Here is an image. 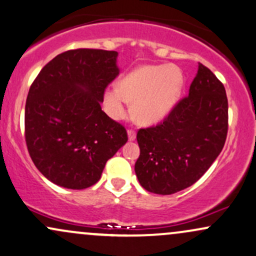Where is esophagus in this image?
Instances as JSON below:
<instances>
[{"mask_svg":"<svg viewBox=\"0 0 256 256\" xmlns=\"http://www.w3.org/2000/svg\"><path fill=\"white\" fill-rule=\"evenodd\" d=\"M135 138H136V133H135V130H133V129H129V130H128V139H129V141L135 140Z\"/></svg>","mask_w":256,"mask_h":256,"instance_id":"34e87169","label":"esophagus"}]
</instances>
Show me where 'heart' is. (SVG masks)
Segmentation results:
<instances>
[{"instance_id": "b5f03b06", "label": "heart", "mask_w": 256, "mask_h": 256, "mask_svg": "<svg viewBox=\"0 0 256 256\" xmlns=\"http://www.w3.org/2000/svg\"><path fill=\"white\" fill-rule=\"evenodd\" d=\"M183 74L174 64H146L133 69L104 93L108 112L115 118L127 115V104L133 103L136 121L152 124L172 110L181 96Z\"/></svg>"}]
</instances>
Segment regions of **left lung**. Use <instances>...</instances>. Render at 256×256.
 <instances>
[{
    "label": "left lung",
    "mask_w": 256,
    "mask_h": 256,
    "mask_svg": "<svg viewBox=\"0 0 256 256\" xmlns=\"http://www.w3.org/2000/svg\"><path fill=\"white\" fill-rule=\"evenodd\" d=\"M228 134V98L224 85L199 63L189 94L163 122L139 129L140 156L135 174L154 194L170 195L190 187L223 150Z\"/></svg>",
    "instance_id": "left-lung-1"
}]
</instances>
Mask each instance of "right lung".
<instances>
[{
    "mask_svg": "<svg viewBox=\"0 0 256 256\" xmlns=\"http://www.w3.org/2000/svg\"><path fill=\"white\" fill-rule=\"evenodd\" d=\"M116 51L76 49L44 66L30 87L25 140L32 162L60 187L85 189L127 142L121 123L102 110L104 92L120 70Z\"/></svg>",
    "mask_w": 256,
    "mask_h": 256,
    "instance_id": "1",
    "label": "right lung"
}]
</instances>
